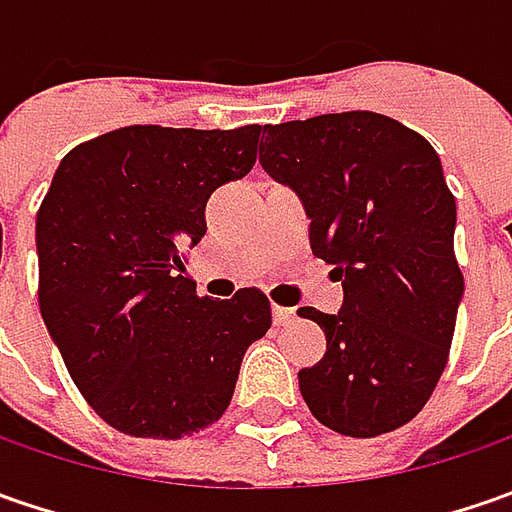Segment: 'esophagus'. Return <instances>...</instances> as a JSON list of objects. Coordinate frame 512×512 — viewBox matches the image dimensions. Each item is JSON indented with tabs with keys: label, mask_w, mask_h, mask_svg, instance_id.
Listing matches in <instances>:
<instances>
[{
	"label": "esophagus",
	"mask_w": 512,
	"mask_h": 512,
	"mask_svg": "<svg viewBox=\"0 0 512 512\" xmlns=\"http://www.w3.org/2000/svg\"><path fill=\"white\" fill-rule=\"evenodd\" d=\"M293 319H296V313H293V310H290V307H279V305H273V322H276V325H290V322H293Z\"/></svg>",
	"instance_id": "34e87169"
}]
</instances>
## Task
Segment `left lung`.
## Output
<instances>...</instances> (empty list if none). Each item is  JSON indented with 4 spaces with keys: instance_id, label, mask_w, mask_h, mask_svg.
<instances>
[{
    "instance_id": "obj_1",
    "label": "left lung",
    "mask_w": 512,
    "mask_h": 512,
    "mask_svg": "<svg viewBox=\"0 0 512 512\" xmlns=\"http://www.w3.org/2000/svg\"><path fill=\"white\" fill-rule=\"evenodd\" d=\"M265 133L262 168L296 190L310 247L344 290L339 313L299 307L327 336L322 362L299 370V390L310 413L342 436L390 433L439 384L464 296L456 199L442 162L416 130L370 110Z\"/></svg>"
}]
</instances>
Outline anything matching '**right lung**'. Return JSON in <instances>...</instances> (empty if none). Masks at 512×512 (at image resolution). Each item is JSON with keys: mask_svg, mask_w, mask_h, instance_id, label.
I'll return each mask as SVG.
<instances>
[{"mask_svg": "<svg viewBox=\"0 0 512 512\" xmlns=\"http://www.w3.org/2000/svg\"><path fill=\"white\" fill-rule=\"evenodd\" d=\"M259 133L130 125L53 173L36 213L39 310L73 384L119 433L185 439L219 422L270 327L262 290L199 299L182 265L210 193L256 165Z\"/></svg>", "mask_w": 512, "mask_h": 512, "instance_id": "1", "label": "right lung"}]
</instances>
